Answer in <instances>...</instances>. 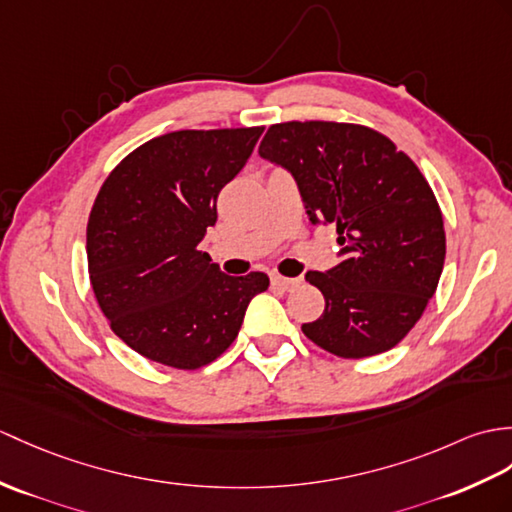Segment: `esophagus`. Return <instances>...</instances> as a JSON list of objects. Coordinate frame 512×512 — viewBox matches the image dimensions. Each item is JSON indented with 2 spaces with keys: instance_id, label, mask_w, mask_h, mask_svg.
Listing matches in <instances>:
<instances>
[{
  "instance_id": "34e87169",
  "label": "esophagus",
  "mask_w": 512,
  "mask_h": 512,
  "mask_svg": "<svg viewBox=\"0 0 512 512\" xmlns=\"http://www.w3.org/2000/svg\"><path fill=\"white\" fill-rule=\"evenodd\" d=\"M272 285H275V288H279V290H292V288H296V285L301 283V279L299 277H281V275H272Z\"/></svg>"
}]
</instances>
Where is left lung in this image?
Here are the masks:
<instances>
[{
	"label": "left lung",
	"instance_id": "left-lung-1",
	"mask_svg": "<svg viewBox=\"0 0 512 512\" xmlns=\"http://www.w3.org/2000/svg\"><path fill=\"white\" fill-rule=\"evenodd\" d=\"M259 154L294 176L314 224L338 231V266L305 275L323 292L325 312L303 334L347 360L397 347L445 264L443 213L421 170L360 124H272Z\"/></svg>",
	"mask_w": 512,
	"mask_h": 512
}]
</instances>
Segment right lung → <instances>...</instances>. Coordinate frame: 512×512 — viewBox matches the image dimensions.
<instances>
[{
  "instance_id": "right-lung-1",
  "label": "right lung",
  "mask_w": 512,
  "mask_h": 512,
  "mask_svg": "<svg viewBox=\"0 0 512 512\" xmlns=\"http://www.w3.org/2000/svg\"><path fill=\"white\" fill-rule=\"evenodd\" d=\"M264 126L176 130L146 141L109 174L87 224L89 279L130 349L181 371L231 347L264 272L229 277L198 244L218 220L220 189Z\"/></svg>"
}]
</instances>
